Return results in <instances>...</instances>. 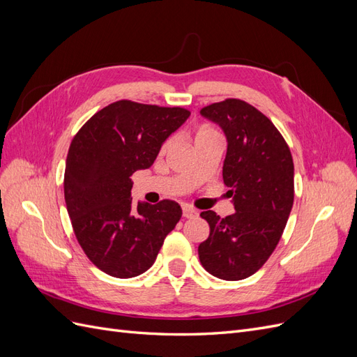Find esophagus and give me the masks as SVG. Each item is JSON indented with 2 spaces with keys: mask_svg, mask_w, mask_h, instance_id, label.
Returning a JSON list of instances; mask_svg holds the SVG:
<instances>
[{
  "mask_svg": "<svg viewBox=\"0 0 357 357\" xmlns=\"http://www.w3.org/2000/svg\"><path fill=\"white\" fill-rule=\"evenodd\" d=\"M198 215V211L195 210V208H192V207H183V218H186V219H192V218H197Z\"/></svg>",
  "mask_w": 357,
  "mask_h": 357,
  "instance_id": "esophagus-1",
  "label": "esophagus"
}]
</instances>
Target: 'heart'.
I'll return each mask as SVG.
<instances>
[{
  "mask_svg": "<svg viewBox=\"0 0 357 357\" xmlns=\"http://www.w3.org/2000/svg\"><path fill=\"white\" fill-rule=\"evenodd\" d=\"M208 138H219V132L210 125H204L201 126L197 134H195V143L202 142V139H208ZM169 147V142H165L160 147V152H165V150Z\"/></svg>",
  "mask_w": 357,
  "mask_h": 357,
  "instance_id": "heart-1",
  "label": "heart"
}]
</instances>
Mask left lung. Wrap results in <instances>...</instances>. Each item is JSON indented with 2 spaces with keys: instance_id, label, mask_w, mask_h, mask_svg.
Returning <instances> with one entry per match:
<instances>
[{
  "instance_id": "8db88e82",
  "label": "left lung",
  "mask_w": 357,
  "mask_h": 357,
  "mask_svg": "<svg viewBox=\"0 0 357 357\" xmlns=\"http://www.w3.org/2000/svg\"><path fill=\"white\" fill-rule=\"evenodd\" d=\"M228 139L223 181L235 213L222 219L202 211L208 238L198 247L201 265L222 280L253 275L273 255L294 205V159L269 119L243 100L228 98L201 110Z\"/></svg>"
}]
</instances>
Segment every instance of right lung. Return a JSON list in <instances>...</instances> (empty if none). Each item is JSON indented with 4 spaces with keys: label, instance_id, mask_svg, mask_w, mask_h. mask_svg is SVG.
I'll return each mask as SVG.
<instances>
[{
    "label": "right lung",
    "instance_id": "add662e5",
    "mask_svg": "<svg viewBox=\"0 0 357 357\" xmlns=\"http://www.w3.org/2000/svg\"><path fill=\"white\" fill-rule=\"evenodd\" d=\"M190 112L129 100L95 113L74 135L63 176L73 231L89 261L116 278H131L153 265L176 228V201L150 205L131 198V176L152 167L162 143Z\"/></svg>",
    "mask_w": 357,
    "mask_h": 357
}]
</instances>
